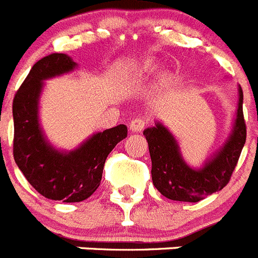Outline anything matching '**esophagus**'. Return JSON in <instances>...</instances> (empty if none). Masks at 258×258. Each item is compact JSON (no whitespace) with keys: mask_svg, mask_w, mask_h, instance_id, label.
<instances>
[{"mask_svg":"<svg viewBox=\"0 0 258 258\" xmlns=\"http://www.w3.org/2000/svg\"><path fill=\"white\" fill-rule=\"evenodd\" d=\"M147 125V120L143 117H136L133 118L129 124V127H131V131L134 132V133H141Z\"/></svg>","mask_w":258,"mask_h":258,"instance_id":"obj_1","label":"esophagus"}]
</instances>
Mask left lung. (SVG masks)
<instances>
[{"label": "left lung", "mask_w": 258, "mask_h": 258, "mask_svg": "<svg viewBox=\"0 0 258 258\" xmlns=\"http://www.w3.org/2000/svg\"><path fill=\"white\" fill-rule=\"evenodd\" d=\"M149 143L154 186L161 195L177 202L197 203L216 191L222 190L231 178L247 138L243 90L239 88L236 121L226 145L200 170L188 168L182 160L172 134L163 125L143 132Z\"/></svg>", "instance_id": "1"}]
</instances>
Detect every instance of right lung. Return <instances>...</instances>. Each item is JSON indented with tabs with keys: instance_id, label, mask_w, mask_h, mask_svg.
Masks as SVG:
<instances>
[{
	"instance_id": "1",
	"label": "right lung",
	"mask_w": 258,
	"mask_h": 258,
	"mask_svg": "<svg viewBox=\"0 0 258 258\" xmlns=\"http://www.w3.org/2000/svg\"><path fill=\"white\" fill-rule=\"evenodd\" d=\"M66 54L52 52L36 61L13 101L14 160L31 186L42 197L66 203L88 199L101 184L108 154L127 136L120 124L93 136L79 150L60 154L41 133L37 118L42 80L74 70Z\"/></svg>"
}]
</instances>
